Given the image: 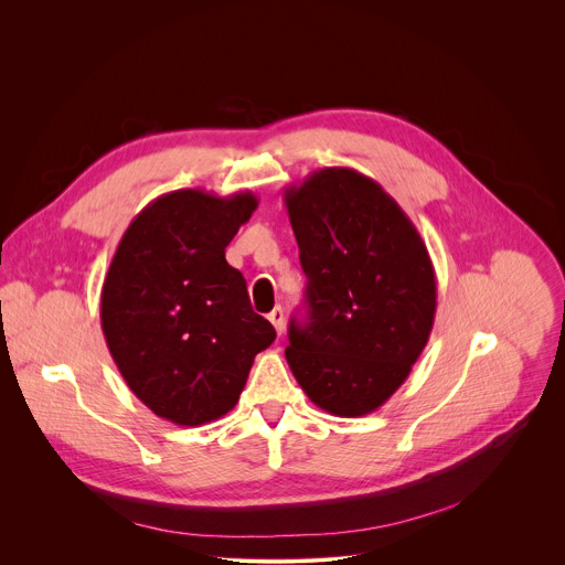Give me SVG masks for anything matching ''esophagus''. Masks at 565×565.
Masks as SVG:
<instances>
[{
	"mask_svg": "<svg viewBox=\"0 0 565 565\" xmlns=\"http://www.w3.org/2000/svg\"><path fill=\"white\" fill-rule=\"evenodd\" d=\"M268 319H270V324L275 327V331L281 335V333H284V329H286V315H284V308H281V306L273 308V312L268 315Z\"/></svg>",
	"mask_w": 565,
	"mask_h": 565,
	"instance_id": "esophagus-1",
	"label": "esophagus"
}]
</instances>
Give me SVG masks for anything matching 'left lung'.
Masks as SVG:
<instances>
[{
	"label": "left lung",
	"mask_w": 565,
	"mask_h": 565,
	"mask_svg": "<svg viewBox=\"0 0 565 565\" xmlns=\"http://www.w3.org/2000/svg\"><path fill=\"white\" fill-rule=\"evenodd\" d=\"M284 201L308 279L288 366L319 409L366 416L409 377L434 329L427 246L382 185L349 168L312 172Z\"/></svg>",
	"instance_id": "8db88e82"
}]
</instances>
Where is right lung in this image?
I'll use <instances>...</instances> for the list:
<instances>
[{
    "mask_svg": "<svg viewBox=\"0 0 565 565\" xmlns=\"http://www.w3.org/2000/svg\"><path fill=\"white\" fill-rule=\"evenodd\" d=\"M257 205L250 192L177 190L140 210L120 238L100 295L103 333L127 386L158 418L201 427L225 416L255 355L277 338L225 262Z\"/></svg>",
    "mask_w": 565,
    "mask_h": 565,
    "instance_id": "right-lung-1",
    "label": "right lung"
}]
</instances>
